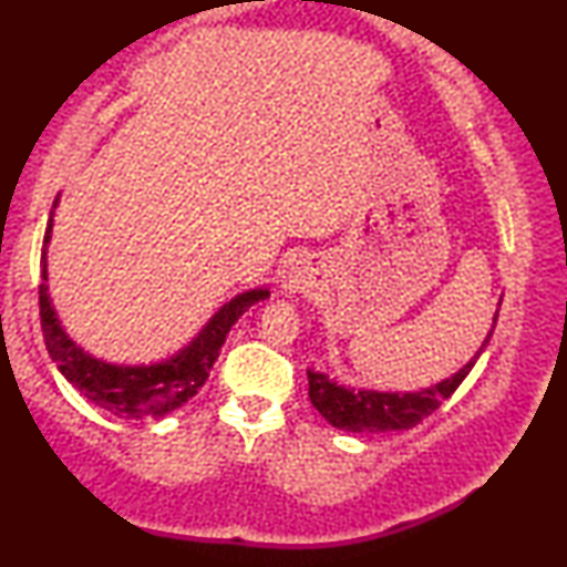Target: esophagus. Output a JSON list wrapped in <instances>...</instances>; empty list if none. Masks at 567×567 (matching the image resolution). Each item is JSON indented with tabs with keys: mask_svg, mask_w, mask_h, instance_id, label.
<instances>
[{
	"mask_svg": "<svg viewBox=\"0 0 567 567\" xmlns=\"http://www.w3.org/2000/svg\"><path fill=\"white\" fill-rule=\"evenodd\" d=\"M320 286V274L309 260H297L289 270L281 276V291L284 293H309Z\"/></svg>",
	"mask_w": 567,
	"mask_h": 567,
	"instance_id": "1",
	"label": "esophagus"
}]
</instances>
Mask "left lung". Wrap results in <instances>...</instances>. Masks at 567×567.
<instances>
[{
    "label": "left lung",
    "instance_id": "1",
    "mask_svg": "<svg viewBox=\"0 0 567 567\" xmlns=\"http://www.w3.org/2000/svg\"><path fill=\"white\" fill-rule=\"evenodd\" d=\"M501 307V305H498ZM495 322H498V309L493 315V324L487 330V338L480 346V351L464 363V367L449 379L425 386L417 392H377V390H359V386H346L332 382L324 371L307 369L309 379V400L317 408L324 421L336 425L340 431L351 433H384V431H402L413 429L429 417L441 402L449 400L454 394L456 386L464 382V377L470 374L480 353L485 351V346L491 343Z\"/></svg>",
    "mask_w": 567,
    "mask_h": 567
}]
</instances>
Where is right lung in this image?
I'll return each instance as SVG.
<instances>
[{"mask_svg":"<svg viewBox=\"0 0 567 567\" xmlns=\"http://www.w3.org/2000/svg\"><path fill=\"white\" fill-rule=\"evenodd\" d=\"M59 206V198L53 200V208ZM53 229V212L45 227L43 239V255H41V291H38V301H41V328L45 338V348H49L51 361H56L61 377L69 384L76 386L80 394H84L92 405L107 410V413L118 417H162L173 410L183 408L190 398H196L200 386L206 384L208 371H212L214 361L219 359V351L227 340V332L231 330L239 317L258 301H266L270 291L266 286L258 289L243 291L231 297L227 305H221L212 315L196 338L181 351L167 355L162 361L152 363H111L84 351L76 346L69 332L61 324L56 307H53L49 293V252Z\"/></svg>","mask_w":567,"mask_h":567,"instance_id":"add662e5","label":"right lung"}]
</instances>
